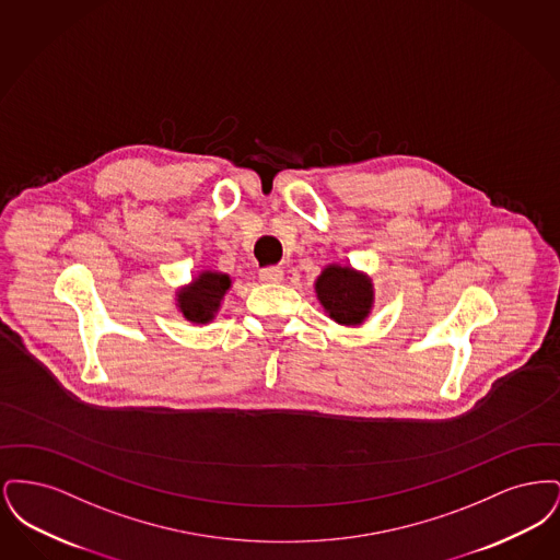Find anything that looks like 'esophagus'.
<instances>
[{
	"label": "esophagus",
	"instance_id": "esophagus-1",
	"mask_svg": "<svg viewBox=\"0 0 560 560\" xmlns=\"http://www.w3.org/2000/svg\"><path fill=\"white\" fill-rule=\"evenodd\" d=\"M283 279V270L279 267H267L260 270V281L265 283H279Z\"/></svg>",
	"mask_w": 560,
	"mask_h": 560
}]
</instances>
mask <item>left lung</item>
I'll list each match as a JSON object with an SVG mask.
<instances>
[{"label": "left lung", "instance_id": "1", "mask_svg": "<svg viewBox=\"0 0 560 560\" xmlns=\"http://www.w3.org/2000/svg\"><path fill=\"white\" fill-rule=\"evenodd\" d=\"M315 290L323 308L340 325H361L372 311V281L350 267L329 265L320 272Z\"/></svg>", "mask_w": 560, "mask_h": 560}]
</instances>
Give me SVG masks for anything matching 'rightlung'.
<instances>
[{"mask_svg": "<svg viewBox=\"0 0 560 560\" xmlns=\"http://www.w3.org/2000/svg\"><path fill=\"white\" fill-rule=\"evenodd\" d=\"M229 288V275L206 270L188 288H183L178 292V308L183 311L185 319L192 323H210Z\"/></svg>", "mask_w": 560, "mask_h": 560, "instance_id": "right-lung-1", "label": "right lung"}]
</instances>
